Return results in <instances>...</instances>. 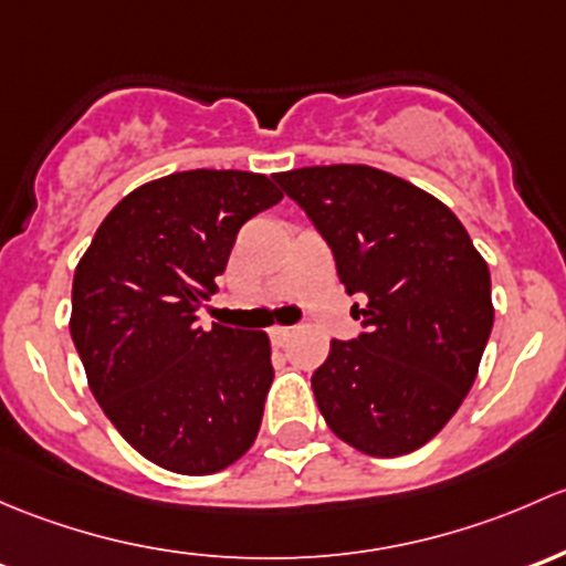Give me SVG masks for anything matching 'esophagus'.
<instances>
[{"mask_svg": "<svg viewBox=\"0 0 566 566\" xmlns=\"http://www.w3.org/2000/svg\"><path fill=\"white\" fill-rule=\"evenodd\" d=\"M289 337H291V326L277 324V326H272V329H270V340L275 343V346H283V343L289 340Z\"/></svg>", "mask_w": 566, "mask_h": 566, "instance_id": "1", "label": "esophagus"}]
</instances>
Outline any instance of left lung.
I'll return each mask as SVG.
<instances>
[{
    "label": "left lung",
    "mask_w": 566,
    "mask_h": 566,
    "mask_svg": "<svg viewBox=\"0 0 566 566\" xmlns=\"http://www.w3.org/2000/svg\"><path fill=\"white\" fill-rule=\"evenodd\" d=\"M335 255L365 329L332 340L313 395L337 439L373 458L428 444L460 409L493 329L491 272L450 207L370 166L275 174Z\"/></svg>",
    "instance_id": "8db88e82"
}]
</instances>
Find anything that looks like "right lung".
I'll return each mask as SVG.
<instances>
[{"label": "right lung", "mask_w": 566, "mask_h": 566, "mask_svg": "<svg viewBox=\"0 0 566 566\" xmlns=\"http://www.w3.org/2000/svg\"><path fill=\"white\" fill-rule=\"evenodd\" d=\"M281 198L264 174H168L122 198L75 266L70 335L92 395L160 469L214 474L259 436L270 337L201 329L198 311L242 226Z\"/></svg>", "instance_id": "right-lung-1"}]
</instances>
